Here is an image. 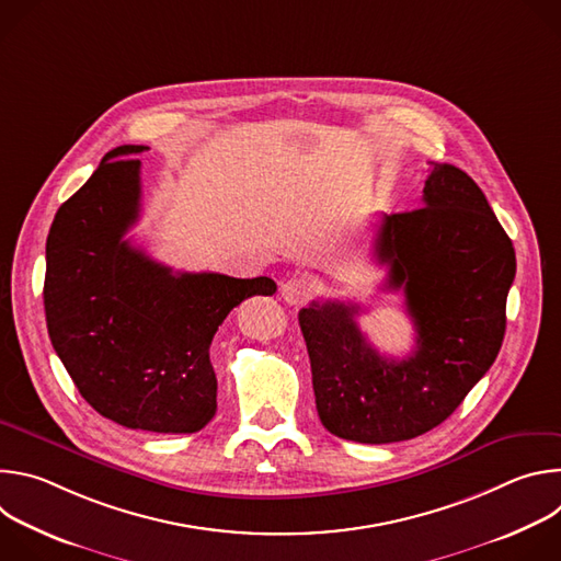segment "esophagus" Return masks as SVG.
Listing matches in <instances>:
<instances>
[{"label": "esophagus", "instance_id": "1", "mask_svg": "<svg viewBox=\"0 0 561 561\" xmlns=\"http://www.w3.org/2000/svg\"><path fill=\"white\" fill-rule=\"evenodd\" d=\"M279 290H282L284 301L297 306V304H301V301L310 295L312 286H310V282L304 279V277H290V279L282 282V288H279Z\"/></svg>", "mask_w": 561, "mask_h": 561}]
</instances>
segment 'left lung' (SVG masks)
<instances>
[{
  "label": "left lung",
  "instance_id": "8db88e82",
  "mask_svg": "<svg viewBox=\"0 0 561 561\" xmlns=\"http://www.w3.org/2000/svg\"><path fill=\"white\" fill-rule=\"evenodd\" d=\"M375 260L386 290H404L415 351L383 357L357 327L353 301L299 310L319 420L359 444L404 442L439 426L493 366L506 333L515 249L482 188L431 164L422 206L383 215Z\"/></svg>",
  "mask_w": 561,
  "mask_h": 561
}]
</instances>
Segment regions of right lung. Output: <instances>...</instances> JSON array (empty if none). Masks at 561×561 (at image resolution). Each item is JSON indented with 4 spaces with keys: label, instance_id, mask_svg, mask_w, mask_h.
<instances>
[{
    "label": "right lung",
    "instance_id": "1",
    "mask_svg": "<svg viewBox=\"0 0 561 561\" xmlns=\"http://www.w3.org/2000/svg\"><path fill=\"white\" fill-rule=\"evenodd\" d=\"M117 146L66 199L46 239L44 308L55 353L87 402L119 426L197 433L217 411L210 342L226 314L271 277L173 273L133 247L137 152Z\"/></svg>",
    "mask_w": 561,
    "mask_h": 561
}]
</instances>
